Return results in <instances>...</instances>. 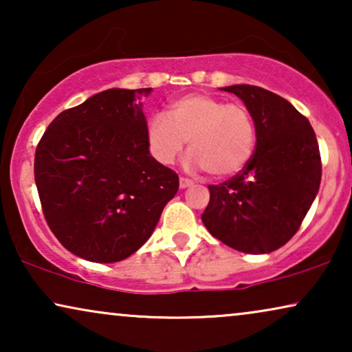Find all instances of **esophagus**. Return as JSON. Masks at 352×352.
Listing matches in <instances>:
<instances>
[{"instance_id": "obj_1", "label": "esophagus", "mask_w": 352, "mask_h": 352, "mask_svg": "<svg viewBox=\"0 0 352 352\" xmlns=\"http://www.w3.org/2000/svg\"><path fill=\"white\" fill-rule=\"evenodd\" d=\"M192 184H194V181L189 179V177H184V176L179 177V186H181V189H186V187H189V186H192Z\"/></svg>"}]
</instances>
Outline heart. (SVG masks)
<instances>
[{"label":"heart","instance_id":"obj_1","mask_svg":"<svg viewBox=\"0 0 352 352\" xmlns=\"http://www.w3.org/2000/svg\"><path fill=\"white\" fill-rule=\"evenodd\" d=\"M148 151L157 162L171 165L189 141L190 165L216 177L242 171L256 147V124L240 102L192 93L153 113L146 129Z\"/></svg>","mask_w":352,"mask_h":352}]
</instances>
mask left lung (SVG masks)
Wrapping results in <instances>:
<instances>
[{
    "label": "left lung",
    "instance_id": "left-lung-1",
    "mask_svg": "<svg viewBox=\"0 0 352 352\" xmlns=\"http://www.w3.org/2000/svg\"><path fill=\"white\" fill-rule=\"evenodd\" d=\"M223 89L239 96L252 112L256 147L242 171L208 186L201 221L230 248L271 253L298 232L319 192V144L309 120L287 99L252 85Z\"/></svg>",
    "mask_w": 352,
    "mask_h": 352
}]
</instances>
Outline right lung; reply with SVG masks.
Segmentation results:
<instances>
[{
    "mask_svg": "<svg viewBox=\"0 0 352 352\" xmlns=\"http://www.w3.org/2000/svg\"><path fill=\"white\" fill-rule=\"evenodd\" d=\"M152 88L107 89L52 120L35 182L52 234L93 263L128 258L151 237L179 177L151 155L139 102Z\"/></svg>",
    "mask_w": 352,
    "mask_h": 352,
    "instance_id": "obj_1",
    "label": "right lung"
}]
</instances>
